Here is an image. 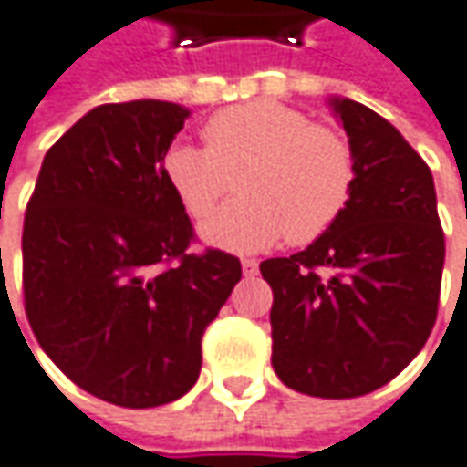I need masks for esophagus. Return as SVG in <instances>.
<instances>
[{"label": "esophagus", "mask_w": 467, "mask_h": 467, "mask_svg": "<svg viewBox=\"0 0 467 467\" xmlns=\"http://www.w3.org/2000/svg\"><path fill=\"white\" fill-rule=\"evenodd\" d=\"M243 274L245 276H255L258 274V261L255 258H243Z\"/></svg>", "instance_id": "34e87169"}]
</instances>
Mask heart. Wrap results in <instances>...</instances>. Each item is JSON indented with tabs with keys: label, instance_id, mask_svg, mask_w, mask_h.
Listing matches in <instances>:
<instances>
[{
	"label": "heart",
	"instance_id": "obj_1",
	"mask_svg": "<svg viewBox=\"0 0 467 467\" xmlns=\"http://www.w3.org/2000/svg\"><path fill=\"white\" fill-rule=\"evenodd\" d=\"M206 146L172 143L161 172L185 212L203 219L230 193L233 201L212 216L201 234L216 248L254 254L279 240L306 245L327 233L348 209L355 191V153L335 128L311 125L293 107L248 101L213 114L203 128Z\"/></svg>",
	"mask_w": 467,
	"mask_h": 467
}]
</instances>
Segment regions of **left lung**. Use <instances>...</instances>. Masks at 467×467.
<instances>
[{
  "mask_svg": "<svg viewBox=\"0 0 467 467\" xmlns=\"http://www.w3.org/2000/svg\"><path fill=\"white\" fill-rule=\"evenodd\" d=\"M355 153L348 209L314 243L266 258L272 366L303 395L345 400L392 381L439 311L444 233L431 170L374 109L332 99Z\"/></svg>",
  "mask_w": 467,
  "mask_h": 467,
  "instance_id": "left-lung-1",
  "label": "left lung"
}]
</instances>
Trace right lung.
<instances>
[{"instance_id": "add662e5", "label": "right lung", "mask_w": 467, "mask_h": 467, "mask_svg": "<svg viewBox=\"0 0 467 467\" xmlns=\"http://www.w3.org/2000/svg\"><path fill=\"white\" fill-rule=\"evenodd\" d=\"M188 109L101 104L51 146L23 224L26 316L72 381L122 408L182 397L201 339L243 269L191 254L193 224L161 172Z\"/></svg>"}]
</instances>
